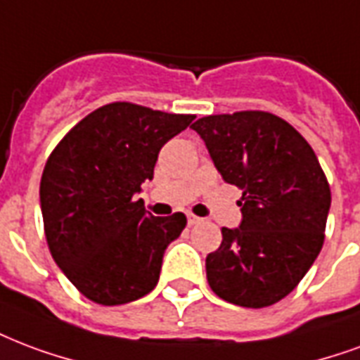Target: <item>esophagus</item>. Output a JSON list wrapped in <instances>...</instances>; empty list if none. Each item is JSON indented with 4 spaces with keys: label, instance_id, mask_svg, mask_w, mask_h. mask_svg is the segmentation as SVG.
Here are the masks:
<instances>
[{
    "label": "esophagus",
    "instance_id": "1",
    "mask_svg": "<svg viewBox=\"0 0 360 360\" xmlns=\"http://www.w3.org/2000/svg\"><path fill=\"white\" fill-rule=\"evenodd\" d=\"M187 221H188V225H196V223H200V217L198 215H194V214H187Z\"/></svg>",
    "mask_w": 360,
    "mask_h": 360
}]
</instances>
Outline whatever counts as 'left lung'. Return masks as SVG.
Masks as SVG:
<instances>
[{"instance_id":"obj_1","label":"left lung","mask_w":360,"mask_h":360,"mask_svg":"<svg viewBox=\"0 0 360 360\" xmlns=\"http://www.w3.org/2000/svg\"><path fill=\"white\" fill-rule=\"evenodd\" d=\"M193 129L221 177L242 188L240 227L221 229V246L206 257L207 284L229 303L269 307L321 252L332 200L326 175L307 141L275 114H214Z\"/></svg>"}]
</instances>
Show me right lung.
<instances>
[{
	"label": "right lung",
	"mask_w": 360,
	"mask_h": 360,
	"mask_svg": "<svg viewBox=\"0 0 360 360\" xmlns=\"http://www.w3.org/2000/svg\"><path fill=\"white\" fill-rule=\"evenodd\" d=\"M193 120L110 103L87 114L49 154L39 183L45 238L87 300L122 305L158 284L164 252L187 217H154L133 196L153 179L160 148Z\"/></svg>",
	"instance_id": "add662e5"
}]
</instances>
